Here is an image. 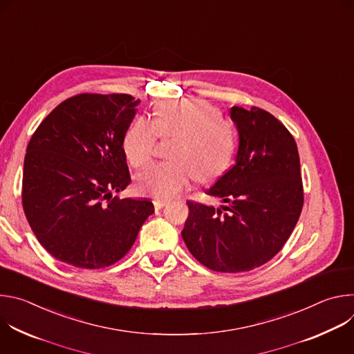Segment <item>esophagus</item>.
Segmentation results:
<instances>
[{
    "mask_svg": "<svg viewBox=\"0 0 354 354\" xmlns=\"http://www.w3.org/2000/svg\"><path fill=\"white\" fill-rule=\"evenodd\" d=\"M153 203H154L156 210H160V209H162V207H165L168 205V201H165V200H154Z\"/></svg>",
    "mask_w": 354,
    "mask_h": 354,
    "instance_id": "esophagus-1",
    "label": "esophagus"
}]
</instances>
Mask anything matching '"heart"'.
Segmentation results:
<instances>
[{"mask_svg":"<svg viewBox=\"0 0 354 354\" xmlns=\"http://www.w3.org/2000/svg\"><path fill=\"white\" fill-rule=\"evenodd\" d=\"M158 137L176 138L169 151L172 162L153 164L136 176L141 194L169 200L186 190L193 176L210 180L224 172L235 153L234 123L220 116V111L200 99L168 100L160 104L151 122L137 118L123 140L129 164L144 167L156 153Z\"/></svg>","mask_w":354,"mask_h":354,"instance_id":"heart-1","label":"heart"}]
</instances>
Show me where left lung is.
I'll list each match as a JSON object with an SVG mask.
<instances>
[{
	"label": "left lung",
	"mask_w": 354,
	"mask_h": 354,
	"mask_svg": "<svg viewBox=\"0 0 354 354\" xmlns=\"http://www.w3.org/2000/svg\"><path fill=\"white\" fill-rule=\"evenodd\" d=\"M239 145L235 164L206 190L225 206L187 201L182 231L190 254L206 268L239 273L269 262L291 235L304 205L297 144L269 112L232 106Z\"/></svg>",
	"instance_id": "left-lung-1"
}]
</instances>
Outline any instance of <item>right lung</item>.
<instances>
[{
  "label": "right lung",
  "mask_w": 354,
  "mask_h": 354,
  "mask_svg": "<svg viewBox=\"0 0 354 354\" xmlns=\"http://www.w3.org/2000/svg\"><path fill=\"white\" fill-rule=\"evenodd\" d=\"M140 100L80 93L50 112L24 162L22 206L40 245L57 261L102 269L120 261L154 213L147 198H119L130 183L123 140Z\"/></svg>",
  "instance_id": "1"
}]
</instances>
